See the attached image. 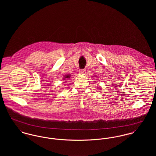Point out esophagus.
Listing matches in <instances>:
<instances>
[{
  "label": "esophagus",
  "instance_id": "esophagus-1",
  "mask_svg": "<svg viewBox=\"0 0 156 156\" xmlns=\"http://www.w3.org/2000/svg\"><path fill=\"white\" fill-rule=\"evenodd\" d=\"M86 69H80L79 70V73H80L81 74H85L86 73Z\"/></svg>",
  "mask_w": 156,
  "mask_h": 156
}]
</instances>
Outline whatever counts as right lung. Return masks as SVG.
<instances>
[{
	"label": "right lung",
	"instance_id": "obj_1",
	"mask_svg": "<svg viewBox=\"0 0 156 156\" xmlns=\"http://www.w3.org/2000/svg\"><path fill=\"white\" fill-rule=\"evenodd\" d=\"M64 77H65L63 79H64V80H65L66 79H69V78L70 77V75H69V74H67L66 76H65Z\"/></svg>",
	"mask_w": 156,
	"mask_h": 156
}]
</instances>
